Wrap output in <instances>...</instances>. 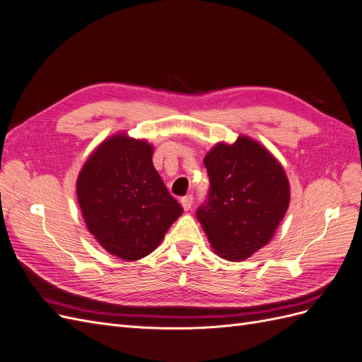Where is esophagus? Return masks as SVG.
Here are the masks:
<instances>
[{"mask_svg": "<svg viewBox=\"0 0 362 362\" xmlns=\"http://www.w3.org/2000/svg\"><path fill=\"white\" fill-rule=\"evenodd\" d=\"M181 205L185 211H189L193 205V196L187 194V196H184V198H181Z\"/></svg>", "mask_w": 362, "mask_h": 362, "instance_id": "obj_1", "label": "esophagus"}]
</instances>
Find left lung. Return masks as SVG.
<instances>
[{
	"instance_id": "obj_1",
	"label": "left lung",
	"mask_w": 362,
	"mask_h": 362,
	"mask_svg": "<svg viewBox=\"0 0 362 362\" xmlns=\"http://www.w3.org/2000/svg\"><path fill=\"white\" fill-rule=\"evenodd\" d=\"M210 189L196 211L216 254L243 261L270 242L290 202L281 164L257 141L238 137L204 158Z\"/></svg>"
}]
</instances>
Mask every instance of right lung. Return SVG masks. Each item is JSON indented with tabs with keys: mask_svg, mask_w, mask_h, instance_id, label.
<instances>
[{
	"mask_svg": "<svg viewBox=\"0 0 362 362\" xmlns=\"http://www.w3.org/2000/svg\"><path fill=\"white\" fill-rule=\"evenodd\" d=\"M152 151L145 140L115 136L89 157L76 181L89 231L127 261L151 254L182 213L152 164Z\"/></svg>",
	"mask_w": 362,
	"mask_h": 362,
	"instance_id": "right-lung-1",
	"label": "right lung"
}]
</instances>
